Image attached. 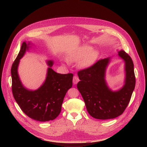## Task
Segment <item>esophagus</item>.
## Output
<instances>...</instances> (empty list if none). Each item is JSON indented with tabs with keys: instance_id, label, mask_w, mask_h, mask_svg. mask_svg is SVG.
<instances>
[{
	"instance_id": "34e87169",
	"label": "esophagus",
	"mask_w": 147,
	"mask_h": 147,
	"mask_svg": "<svg viewBox=\"0 0 147 147\" xmlns=\"http://www.w3.org/2000/svg\"><path fill=\"white\" fill-rule=\"evenodd\" d=\"M79 78L77 76H75L74 77H73V82L74 84H77L78 83V82L79 81Z\"/></svg>"
}]
</instances>
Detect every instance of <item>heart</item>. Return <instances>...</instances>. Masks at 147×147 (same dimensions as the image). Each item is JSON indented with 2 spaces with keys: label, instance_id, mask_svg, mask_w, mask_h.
<instances>
[{
  "label": "heart",
  "instance_id": "heart-1",
  "mask_svg": "<svg viewBox=\"0 0 147 147\" xmlns=\"http://www.w3.org/2000/svg\"><path fill=\"white\" fill-rule=\"evenodd\" d=\"M99 56L97 50L88 45H82L73 49L69 54V60L78 61V65L82 69H86L92 66ZM67 63L68 61H65Z\"/></svg>",
  "mask_w": 147,
  "mask_h": 147
}]
</instances>
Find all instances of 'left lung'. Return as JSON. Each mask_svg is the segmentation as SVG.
<instances>
[{
	"label": "left lung",
	"instance_id": "left-lung-1",
	"mask_svg": "<svg viewBox=\"0 0 147 147\" xmlns=\"http://www.w3.org/2000/svg\"><path fill=\"white\" fill-rule=\"evenodd\" d=\"M117 51L124 63V84L119 90H112L106 80L107 70L113 57L100 60L92 66L78 72L80 81L77 88L88 113L97 119H111L121 115L127 107L135 88L133 60L123 50Z\"/></svg>",
	"mask_w": 147,
	"mask_h": 147
}]
</instances>
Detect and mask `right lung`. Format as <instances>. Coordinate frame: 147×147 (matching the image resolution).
Here are the masks:
<instances>
[{"mask_svg":"<svg viewBox=\"0 0 147 147\" xmlns=\"http://www.w3.org/2000/svg\"><path fill=\"white\" fill-rule=\"evenodd\" d=\"M32 45L31 42H23L12 65L13 96L21 109L29 117L39 121L53 120L60 114L65 95L72 87L73 74L55 72L52 69L53 60H48L47 76L42 84L35 90L27 88L20 78L18 68L20 59Z\"/></svg>","mask_w":147,"mask_h":147,"instance_id":"right-lung-1","label":"right lung"}]
</instances>
